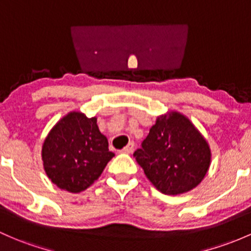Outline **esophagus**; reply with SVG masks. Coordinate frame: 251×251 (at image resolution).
<instances>
[{"instance_id":"1","label":"esophagus","mask_w":251,"mask_h":251,"mask_svg":"<svg viewBox=\"0 0 251 251\" xmlns=\"http://www.w3.org/2000/svg\"><path fill=\"white\" fill-rule=\"evenodd\" d=\"M133 151H134V144H133V142H129V144L126 145V146L123 148L122 151H121V152L126 153V154H130V153L133 152Z\"/></svg>"}]
</instances>
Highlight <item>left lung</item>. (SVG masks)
<instances>
[{
  "mask_svg": "<svg viewBox=\"0 0 251 251\" xmlns=\"http://www.w3.org/2000/svg\"><path fill=\"white\" fill-rule=\"evenodd\" d=\"M134 157L159 191L178 195L200 184L209 169L211 150L193 123L174 111L158 117Z\"/></svg>",
  "mask_w": 251,
  "mask_h": 251,
  "instance_id": "1",
  "label": "left lung"
}]
</instances>
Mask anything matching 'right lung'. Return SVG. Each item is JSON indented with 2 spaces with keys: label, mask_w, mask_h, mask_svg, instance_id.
Listing matches in <instances>:
<instances>
[{
  "label": "right lung",
  "mask_w": 251,
  "mask_h": 251,
  "mask_svg": "<svg viewBox=\"0 0 251 251\" xmlns=\"http://www.w3.org/2000/svg\"><path fill=\"white\" fill-rule=\"evenodd\" d=\"M115 154L97 118L73 111L50 130L42 148L44 170L53 184L71 193L87 189Z\"/></svg>",
  "instance_id": "add662e5"
}]
</instances>
